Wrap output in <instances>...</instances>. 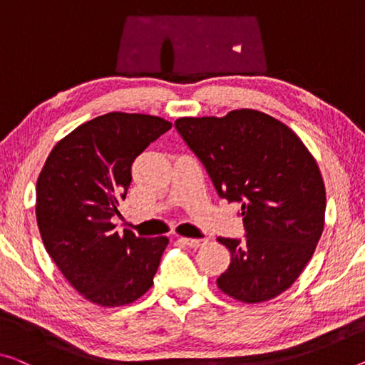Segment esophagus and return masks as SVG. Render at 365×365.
Masks as SVG:
<instances>
[{"instance_id": "34e87169", "label": "esophagus", "mask_w": 365, "mask_h": 365, "mask_svg": "<svg viewBox=\"0 0 365 365\" xmlns=\"http://www.w3.org/2000/svg\"><path fill=\"white\" fill-rule=\"evenodd\" d=\"M179 241H181V243H184V245H187L189 248L197 250V248H200L202 245L207 243V238H186V237H181V238H179Z\"/></svg>"}]
</instances>
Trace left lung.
Wrapping results in <instances>:
<instances>
[{"label":"left lung","instance_id":"left-lung-1","mask_svg":"<svg viewBox=\"0 0 365 365\" xmlns=\"http://www.w3.org/2000/svg\"><path fill=\"white\" fill-rule=\"evenodd\" d=\"M175 127L217 194L241 204L245 240L217 238L232 253L218 289L245 304L280 295L312 259L323 232L327 192L315 158L294 130L255 109L181 117Z\"/></svg>","mask_w":365,"mask_h":365}]
</instances>
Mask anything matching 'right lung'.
Wrapping results in <instances>:
<instances>
[{
  "mask_svg": "<svg viewBox=\"0 0 365 365\" xmlns=\"http://www.w3.org/2000/svg\"><path fill=\"white\" fill-rule=\"evenodd\" d=\"M171 128L148 114L109 112L55 145L37 179L36 217L48 256L86 300L122 307L153 285L166 237L114 232L133 160Z\"/></svg>",
  "mask_w": 365,
  "mask_h": 365,
  "instance_id": "1",
  "label": "right lung"
}]
</instances>
